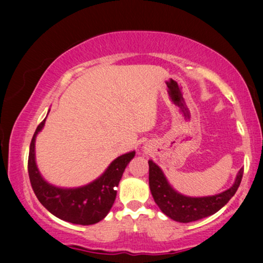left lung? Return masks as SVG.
<instances>
[{
	"label": "left lung",
	"mask_w": 263,
	"mask_h": 263,
	"mask_svg": "<svg viewBox=\"0 0 263 263\" xmlns=\"http://www.w3.org/2000/svg\"><path fill=\"white\" fill-rule=\"evenodd\" d=\"M149 189L154 202L160 211L172 220L190 222L217 213L235 195L243 177V167L237 172L235 182L229 189L210 196H186L177 192L170 183L160 166L152 159L148 160Z\"/></svg>",
	"instance_id": "1"
}]
</instances>
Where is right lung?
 Listing matches in <instances>:
<instances>
[{
	"label": "right lung",
	"instance_id": "1",
	"mask_svg": "<svg viewBox=\"0 0 263 263\" xmlns=\"http://www.w3.org/2000/svg\"><path fill=\"white\" fill-rule=\"evenodd\" d=\"M45 121L46 117L35 129L28 154V176L35 196L50 213L61 220L79 225L99 222L112 207L116 188L129 161L135 157V151L117 157L98 178L87 184L75 188L53 185L43 177L35 161V139L44 128Z\"/></svg>",
	"mask_w": 263,
	"mask_h": 263
}]
</instances>
